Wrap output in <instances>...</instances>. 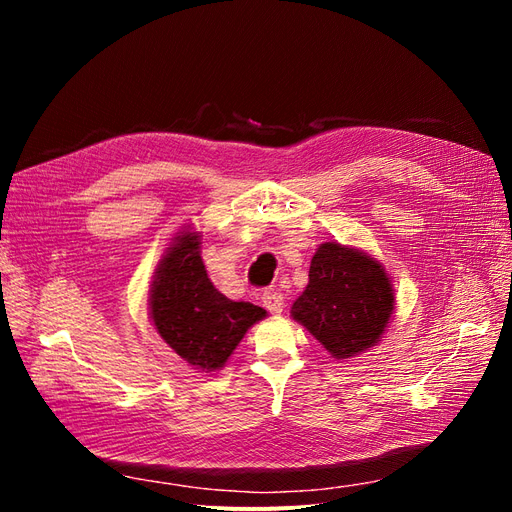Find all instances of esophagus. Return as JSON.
Here are the masks:
<instances>
[{
  "mask_svg": "<svg viewBox=\"0 0 512 512\" xmlns=\"http://www.w3.org/2000/svg\"><path fill=\"white\" fill-rule=\"evenodd\" d=\"M262 305H265L271 314H282L286 305L284 294L280 290H265L262 292Z\"/></svg>",
  "mask_w": 512,
  "mask_h": 512,
  "instance_id": "esophagus-1",
  "label": "esophagus"
}]
</instances>
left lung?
<instances>
[{"instance_id":"left-lung-1","label":"left lung","mask_w":512,"mask_h":512,"mask_svg":"<svg viewBox=\"0 0 512 512\" xmlns=\"http://www.w3.org/2000/svg\"><path fill=\"white\" fill-rule=\"evenodd\" d=\"M393 309V284L380 262L329 241L316 250L309 282L290 314L339 361L376 346Z\"/></svg>"}]
</instances>
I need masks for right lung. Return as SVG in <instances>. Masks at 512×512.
<instances>
[{
    "label": "right lung",
    "instance_id": "obj_1",
    "mask_svg": "<svg viewBox=\"0 0 512 512\" xmlns=\"http://www.w3.org/2000/svg\"><path fill=\"white\" fill-rule=\"evenodd\" d=\"M149 316L183 361L215 371L267 312L254 303L230 301L211 284L200 258V232L185 228L158 262L149 290Z\"/></svg>",
    "mask_w": 512,
    "mask_h": 512
}]
</instances>
